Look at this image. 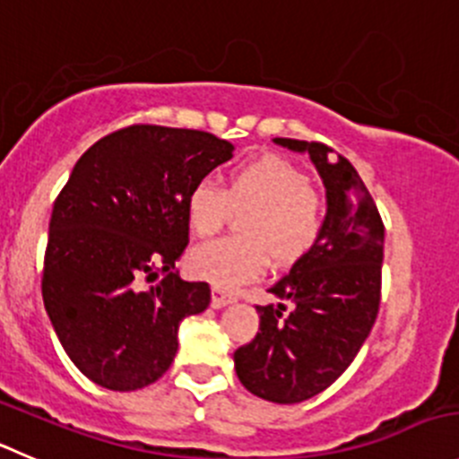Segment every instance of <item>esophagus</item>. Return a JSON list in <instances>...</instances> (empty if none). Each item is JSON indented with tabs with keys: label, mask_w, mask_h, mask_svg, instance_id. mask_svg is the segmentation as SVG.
<instances>
[{
	"label": "esophagus",
	"mask_w": 459,
	"mask_h": 459,
	"mask_svg": "<svg viewBox=\"0 0 459 459\" xmlns=\"http://www.w3.org/2000/svg\"><path fill=\"white\" fill-rule=\"evenodd\" d=\"M234 299H237V295H234V292L225 290V288H221V286L212 288V307L213 308H222L225 304L234 302Z\"/></svg>",
	"instance_id": "34e87169"
}]
</instances>
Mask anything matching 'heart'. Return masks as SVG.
I'll return each instance as SVG.
<instances>
[{
    "label": "heart",
    "instance_id": "b5f03b06",
    "mask_svg": "<svg viewBox=\"0 0 459 459\" xmlns=\"http://www.w3.org/2000/svg\"><path fill=\"white\" fill-rule=\"evenodd\" d=\"M234 209L247 212L241 221L243 237L207 243L189 255L191 273L221 288H237L259 277L270 256L277 265L298 264L325 230V198L308 185L298 164L277 155L232 169L225 189L200 180L186 195V221L200 238L216 237Z\"/></svg>",
    "mask_w": 459,
    "mask_h": 459
}]
</instances>
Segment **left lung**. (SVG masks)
I'll return each mask as SVG.
<instances>
[{"instance_id": "8db88e82", "label": "left lung", "mask_w": 459, "mask_h": 459, "mask_svg": "<svg viewBox=\"0 0 459 459\" xmlns=\"http://www.w3.org/2000/svg\"><path fill=\"white\" fill-rule=\"evenodd\" d=\"M274 142L311 155L329 207L316 247L270 288L281 302L256 307L259 331L234 351V368L252 394L299 403L335 383L377 322L385 227L347 157L331 161L322 142Z\"/></svg>"}]
</instances>
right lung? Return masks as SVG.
I'll use <instances>...</instances> for the list:
<instances>
[{"label": "right lung", "mask_w": 459, "mask_h": 459, "mask_svg": "<svg viewBox=\"0 0 459 459\" xmlns=\"http://www.w3.org/2000/svg\"><path fill=\"white\" fill-rule=\"evenodd\" d=\"M204 130L134 124L87 148L54 203L42 299L72 363L96 385L130 392L171 368L178 326L209 307L185 281L186 195L232 157Z\"/></svg>", "instance_id": "add662e5"}]
</instances>
